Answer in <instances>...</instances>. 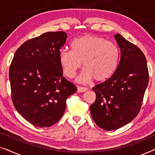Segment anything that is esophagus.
<instances>
[{"label": "esophagus", "instance_id": "1", "mask_svg": "<svg viewBox=\"0 0 155 155\" xmlns=\"http://www.w3.org/2000/svg\"><path fill=\"white\" fill-rule=\"evenodd\" d=\"M88 90L87 87H78V92H84Z\"/></svg>", "mask_w": 155, "mask_h": 155}]
</instances>
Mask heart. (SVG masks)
<instances>
[{
    "label": "heart",
    "instance_id": "obj_1",
    "mask_svg": "<svg viewBox=\"0 0 155 155\" xmlns=\"http://www.w3.org/2000/svg\"><path fill=\"white\" fill-rule=\"evenodd\" d=\"M71 51L61 50L59 62L63 72L72 78L83 64L84 70L78 81L87 82L93 78L97 82L109 79L117 68L119 51L113 42L97 35H84L71 44Z\"/></svg>",
    "mask_w": 155,
    "mask_h": 155
}]
</instances>
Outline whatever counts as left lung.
Segmentation results:
<instances>
[{
	"label": "left lung",
	"instance_id": "left-lung-1",
	"mask_svg": "<svg viewBox=\"0 0 155 155\" xmlns=\"http://www.w3.org/2000/svg\"><path fill=\"white\" fill-rule=\"evenodd\" d=\"M114 37L120 50L119 63L111 78L92 88L96 100L90 106L95 124L105 130L121 128L136 117L149 82L147 61L140 48L119 34Z\"/></svg>",
	"mask_w": 155,
	"mask_h": 155
}]
</instances>
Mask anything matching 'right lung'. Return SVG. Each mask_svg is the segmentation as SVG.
I'll return each mask as SVG.
<instances>
[{"instance_id":"add662e5","label":"right lung","mask_w":155,"mask_h":155,"mask_svg":"<svg viewBox=\"0 0 155 155\" xmlns=\"http://www.w3.org/2000/svg\"><path fill=\"white\" fill-rule=\"evenodd\" d=\"M64 31L46 32L24 42L9 70L12 101L19 114L34 126L47 128L64 114L66 99L77 91L63 76L60 49L66 41Z\"/></svg>"}]
</instances>
